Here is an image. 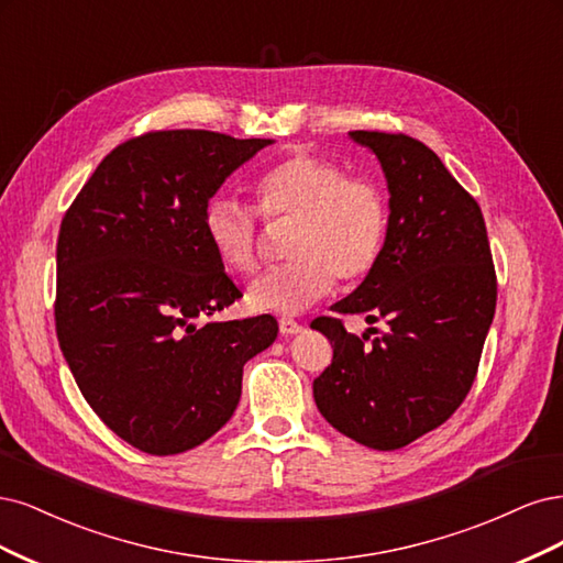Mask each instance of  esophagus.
I'll use <instances>...</instances> for the list:
<instances>
[{
    "label": "esophagus",
    "instance_id": "34e87169",
    "mask_svg": "<svg viewBox=\"0 0 563 563\" xmlns=\"http://www.w3.org/2000/svg\"><path fill=\"white\" fill-rule=\"evenodd\" d=\"M278 328H280V334L283 336H289V334H299L301 332V324L292 318H280L278 320Z\"/></svg>",
    "mask_w": 563,
    "mask_h": 563
}]
</instances>
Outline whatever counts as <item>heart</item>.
Masks as SVG:
<instances>
[{"mask_svg": "<svg viewBox=\"0 0 563 563\" xmlns=\"http://www.w3.org/2000/svg\"><path fill=\"white\" fill-rule=\"evenodd\" d=\"M257 209L268 222L295 220L283 266L268 268L247 289L257 311L301 313L334 287L355 283L376 266L388 231V201L374 179L349 175L336 161L299 152L278 161L255 183ZM203 233L229 271L260 266V216L235 198H212Z\"/></svg>", "mask_w": 563, "mask_h": 563, "instance_id": "1", "label": "heart"}]
</instances>
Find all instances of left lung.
<instances>
[{"label": "left lung", "instance_id": "8db88e82", "mask_svg": "<svg viewBox=\"0 0 563 563\" xmlns=\"http://www.w3.org/2000/svg\"><path fill=\"white\" fill-rule=\"evenodd\" d=\"M351 137L380 161L390 217L376 266L332 311L384 320L388 330L355 336L339 316L316 318L311 328L330 339L334 355L313 380V397L324 421L346 438L393 451L440 428L463 405L498 283L482 208L438 154L405 133Z\"/></svg>", "mask_w": 563, "mask_h": 563}]
</instances>
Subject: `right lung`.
<instances>
[{
    "label": "right lung",
    "mask_w": 563,
    "mask_h": 563,
    "mask_svg": "<svg viewBox=\"0 0 563 563\" xmlns=\"http://www.w3.org/2000/svg\"><path fill=\"white\" fill-rule=\"evenodd\" d=\"M266 144L142 133L100 161L63 217L60 351L100 421L152 456L210 440L239 407L243 365L278 336L274 316L206 322L243 297L206 239V206Z\"/></svg>",
    "instance_id": "right-lung-1"
}]
</instances>
